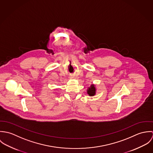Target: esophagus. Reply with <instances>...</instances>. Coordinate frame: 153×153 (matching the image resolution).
<instances>
[{
    "mask_svg": "<svg viewBox=\"0 0 153 153\" xmlns=\"http://www.w3.org/2000/svg\"><path fill=\"white\" fill-rule=\"evenodd\" d=\"M69 77H70L71 78H74V76H73L72 75H71L69 76Z\"/></svg>",
    "mask_w": 153,
    "mask_h": 153,
    "instance_id": "esophagus-1",
    "label": "esophagus"
}]
</instances>
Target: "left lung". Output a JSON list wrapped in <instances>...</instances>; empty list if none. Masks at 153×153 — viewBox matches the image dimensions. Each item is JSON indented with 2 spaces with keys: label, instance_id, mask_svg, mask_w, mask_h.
I'll list each match as a JSON object with an SVG mask.
<instances>
[{
  "label": "left lung",
  "instance_id": "8db88e82",
  "mask_svg": "<svg viewBox=\"0 0 153 153\" xmlns=\"http://www.w3.org/2000/svg\"><path fill=\"white\" fill-rule=\"evenodd\" d=\"M95 87H94V85H91V87L88 88L87 90L88 94H89V96H94L95 94Z\"/></svg>",
  "mask_w": 153,
  "mask_h": 153
}]
</instances>
